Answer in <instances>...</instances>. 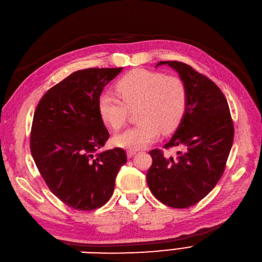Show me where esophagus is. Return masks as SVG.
Segmentation results:
<instances>
[{
  "mask_svg": "<svg viewBox=\"0 0 262 262\" xmlns=\"http://www.w3.org/2000/svg\"><path fill=\"white\" fill-rule=\"evenodd\" d=\"M136 152H137V151H135V150H127V156L128 157H133L135 154H136Z\"/></svg>",
  "mask_w": 262,
  "mask_h": 262,
  "instance_id": "obj_1",
  "label": "esophagus"
}]
</instances>
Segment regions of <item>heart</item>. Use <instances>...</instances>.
Returning a JSON list of instances; mask_svg holds the SVG:
<instances>
[{"label":"heart","mask_w":262,"mask_h":262,"mask_svg":"<svg viewBox=\"0 0 262 262\" xmlns=\"http://www.w3.org/2000/svg\"><path fill=\"white\" fill-rule=\"evenodd\" d=\"M121 99L111 93L100 94L97 101L99 116L112 129H121L128 110L138 106L135 126L116 136L115 143L124 149L138 150L157 139L161 130H174L187 109V89L181 78L164 73L134 70L117 82Z\"/></svg>","instance_id":"heart-1"}]
</instances>
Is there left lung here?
I'll list each match as a JSON object with an SVG mask.
<instances>
[{"instance_id":"1","label":"left lung","mask_w":262,"mask_h":262,"mask_svg":"<svg viewBox=\"0 0 262 262\" xmlns=\"http://www.w3.org/2000/svg\"><path fill=\"white\" fill-rule=\"evenodd\" d=\"M179 73L187 89V109L165 149L179 146L177 157L162 150L150 151L153 163L146 173L152 194L170 208L185 209L198 203L222 178L234 127L227 99L211 79L191 66L163 61Z\"/></svg>"}]
</instances>
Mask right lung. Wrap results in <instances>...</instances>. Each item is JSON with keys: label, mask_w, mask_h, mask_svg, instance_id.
<instances>
[{"label": "right lung", "mask_w": 262, "mask_h": 262, "mask_svg": "<svg viewBox=\"0 0 262 262\" xmlns=\"http://www.w3.org/2000/svg\"><path fill=\"white\" fill-rule=\"evenodd\" d=\"M120 68L77 71L49 89L34 112L30 147L49 189L78 211L103 207L126 163L121 147L97 153L109 138L97 101Z\"/></svg>", "instance_id": "right-lung-1"}]
</instances>
